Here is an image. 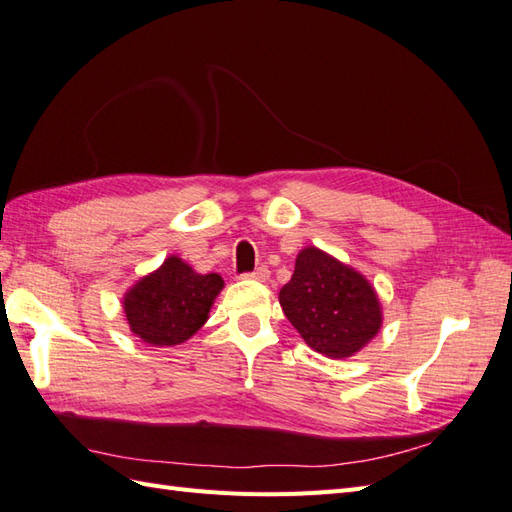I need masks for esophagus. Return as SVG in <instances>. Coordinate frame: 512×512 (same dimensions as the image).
Listing matches in <instances>:
<instances>
[{
	"label": "esophagus",
	"mask_w": 512,
	"mask_h": 512,
	"mask_svg": "<svg viewBox=\"0 0 512 512\" xmlns=\"http://www.w3.org/2000/svg\"><path fill=\"white\" fill-rule=\"evenodd\" d=\"M268 277H270V270H268L266 266L257 268L255 272H246V274H242V279H253V281H266Z\"/></svg>",
	"instance_id": "esophagus-1"
}]
</instances>
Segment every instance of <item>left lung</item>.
I'll return each instance as SVG.
<instances>
[{
    "label": "left lung",
    "mask_w": 512,
    "mask_h": 512,
    "mask_svg": "<svg viewBox=\"0 0 512 512\" xmlns=\"http://www.w3.org/2000/svg\"><path fill=\"white\" fill-rule=\"evenodd\" d=\"M279 303L307 346L329 359L352 357L383 326L381 300L370 281L316 246L298 253Z\"/></svg>",
    "instance_id": "8db88e82"
}]
</instances>
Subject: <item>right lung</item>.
Instances as JSON below:
<instances>
[{"mask_svg": "<svg viewBox=\"0 0 512 512\" xmlns=\"http://www.w3.org/2000/svg\"><path fill=\"white\" fill-rule=\"evenodd\" d=\"M222 287L220 274H199L170 255L127 290L123 311L129 329L149 346L183 344L207 322Z\"/></svg>", "mask_w": 512, "mask_h": 512, "instance_id": "obj_1", "label": "right lung"}]
</instances>
